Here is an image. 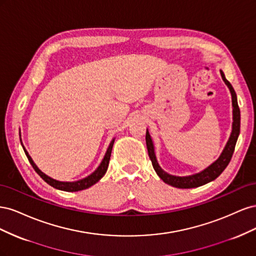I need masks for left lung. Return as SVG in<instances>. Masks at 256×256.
<instances>
[{
	"mask_svg": "<svg viewBox=\"0 0 256 256\" xmlns=\"http://www.w3.org/2000/svg\"><path fill=\"white\" fill-rule=\"evenodd\" d=\"M221 76L228 85V88H230V95H232V104H233V126H232V134L228 138V141L224 147V150L222 154H220V157L216 159L214 164H212L208 168L203 170L202 172L193 174L190 176H174L164 172V170L160 168L158 164V161L156 158V154H154V143L150 138V134L148 132V130H146V146H147V150H148V156L152 160V166L154 168V171L158 174V176L164 180L166 184H171L175 188H180V189H190V188H196L200 187V186H203L209 182L214 180L216 177H218L228 164H230V161L232 159V156H233V152L235 150V145L237 142V138L240 132V110L238 106L237 102V96L236 92L232 86V84L226 79V76H224L223 72L220 70Z\"/></svg>",
	"mask_w": 256,
	"mask_h": 256,
	"instance_id": "left-lung-1",
	"label": "left lung"
}]
</instances>
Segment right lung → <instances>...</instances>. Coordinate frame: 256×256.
I'll use <instances>...</instances> for the list:
<instances>
[{
    "instance_id": "1",
    "label": "right lung",
    "mask_w": 256,
    "mask_h": 256,
    "mask_svg": "<svg viewBox=\"0 0 256 256\" xmlns=\"http://www.w3.org/2000/svg\"><path fill=\"white\" fill-rule=\"evenodd\" d=\"M113 144H114V138L111 141L109 147H108L104 157L102 161V164H100V166L95 170V171L92 172L90 175H88V177H85V178H83V180H76V182H58V180H53V178L49 177L48 175H46L34 164V161L32 160V158H30L28 152L26 150L24 146L22 145V147H23V150H24V152H26V157L30 161V164H32L33 168L35 170V172L38 175H40L46 182L49 184L51 187L58 189V190H63V191H67V192H76V191H81V190H84V189H88V188L92 187V184H95L96 182H98L104 177V175L106 174V170H108V166H109V161H110V157H111Z\"/></svg>"
}]
</instances>
